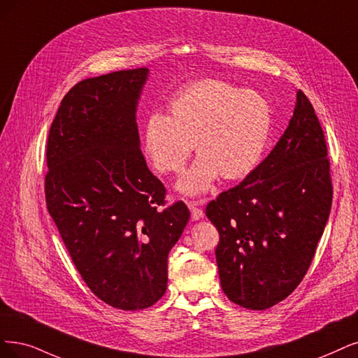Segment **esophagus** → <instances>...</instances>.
I'll list each match as a JSON object with an SVG mask.
<instances>
[{
  "instance_id": "1",
  "label": "esophagus",
  "mask_w": 358,
  "mask_h": 358,
  "mask_svg": "<svg viewBox=\"0 0 358 358\" xmlns=\"http://www.w3.org/2000/svg\"><path fill=\"white\" fill-rule=\"evenodd\" d=\"M203 203H205V201H189V202H187V206H189L190 213H192V218H193L194 221L203 218V215H205L203 209H202V205H203Z\"/></svg>"
}]
</instances>
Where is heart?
<instances>
[{
  "mask_svg": "<svg viewBox=\"0 0 358 358\" xmlns=\"http://www.w3.org/2000/svg\"><path fill=\"white\" fill-rule=\"evenodd\" d=\"M271 129V106L259 92L221 79H201L176 92L169 116L153 112L148 117L143 145L157 172L180 174L194 144L199 157L178 189L201 194L218 176H249L266 152Z\"/></svg>",
  "mask_w": 358,
  "mask_h": 358,
  "instance_id": "heart-1",
  "label": "heart"
}]
</instances>
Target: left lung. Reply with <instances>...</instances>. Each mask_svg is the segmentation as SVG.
I'll return each instance as SVG.
<instances>
[{
  "mask_svg": "<svg viewBox=\"0 0 358 358\" xmlns=\"http://www.w3.org/2000/svg\"><path fill=\"white\" fill-rule=\"evenodd\" d=\"M327 145L301 90L285 134L242 181L206 206L220 234V282L230 301L267 310L307 274L332 208Z\"/></svg>",
  "mask_w": 358,
  "mask_h": 358,
  "instance_id": "1",
  "label": "left lung"
}]
</instances>
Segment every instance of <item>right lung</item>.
Segmentation results:
<instances>
[{
	"instance_id": "obj_1",
	"label": "right lung",
	"mask_w": 358,
	"mask_h": 358,
	"mask_svg": "<svg viewBox=\"0 0 358 358\" xmlns=\"http://www.w3.org/2000/svg\"><path fill=\"white\" fill-rule=\"evenodd\" d=\"M145 68L88 78L60 103L47 140L45 202L91 292L113 308L153 306L168 283V254L190 210L140 149L136 109Z\"/></svg>"
}]
</instances>
